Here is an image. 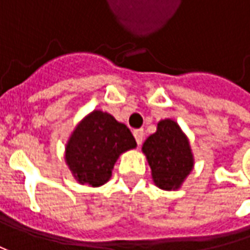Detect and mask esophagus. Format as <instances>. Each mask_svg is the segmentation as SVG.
Segmentation results:
<instances>
[{
	"mask_svg": "<svg viewBox=\"0 0 250 250\" xmlns=\"http://www.w3.org/2000/svg\"><path fill=\"white\" fill-rule=\"evenodd\" d=\"M133 136H135V139L138 142V145H142L143 138H145V132H143V129H135L133 130Z\"/></svg>",
	"mask_w": 250,
	"mask_h": 250,
	"instance_id": "34e87169",
	"label": "esophagus"
}]
</instances>
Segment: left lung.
<instances>
[{
    "instance_id": "1",
    "label": "left lung",
    "mask_w": 250,
    "mask_h": 250,
    "mask_svg": "<svg viewBox=\"0 0 250 250\" xmlns=\"http://www.w3.org/2000/svg\"><path fill=\"white\" fill-rule=\"evenodd\" d=\"M153 182L164 190L179 189L195 166L189 139L174 120H161L142 146Z\"/></svg>"
}]
</instances>
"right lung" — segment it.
Masks as SVG:
<instances>
[{
    "mask_svg": "<svg viewBox=\"0 0 250 250\" xmlns=\"http://www.w3.org/2000/svg\"><path fill=\"white\" fill-rule=\"evenodd\" d=\"M135 147L136 140L125 124L94 110L73 129L65 146V161L79 184L97 188L108 182L121 154Z\"/></svg>",
    "mask_w": 250,
    "mask_h": 250,
    "instance_id": "right-lung-1",
    "label": "right lung"
}]
</instances>
